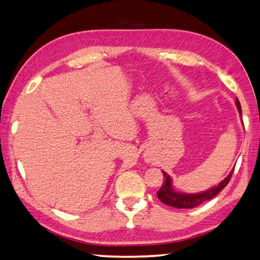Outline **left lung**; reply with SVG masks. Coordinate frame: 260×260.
<instances>
[{"instance_id":"left-lung-1","label":"left lung","mask_w":260,"mask_h":260,"mask_svg":"<svg viewBox=\"0 0 260 260\" xmlns=\"http://www.w3.org/2000/svg\"><path fill=\"white\" fill-rule=\"evenodd\" d=\"M235 105H237L240 115H241L242 114L241 105H240L239 99L235 100ZM233 172H234V169L229 174L228 177H226L224 181H221L217 186L211 187V188H209V190L204 191L201 193H193V194L192 193L176 192L173 188L171 176L167 175L165 172H162L165 182L162 183L161 187H160L159 191L157 192L158 199L161 202H164L165 205L175 207V208H181V209L182 208H194V207L201 205L202 202L212 199V198L218 194V193L229 184L231 177H232Z\"/></svg>"}]
</instances>
